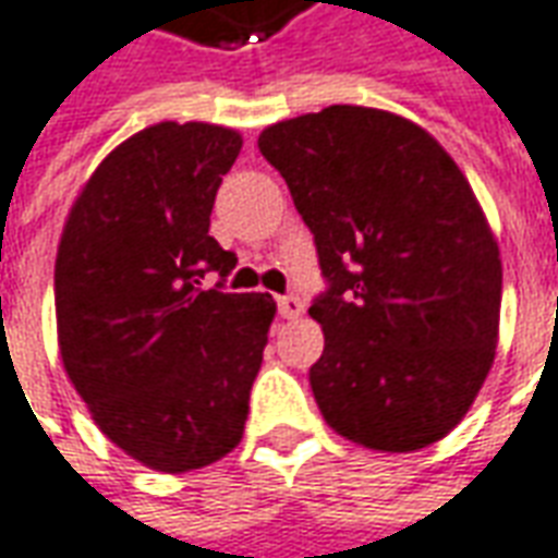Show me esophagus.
<instances>
[{"label":"esophagus","instance_id":"obj_1","mask_svg":"<svg viewBox=\"0 0 558 558\" xmlns=\"http://www.w3.org/2000/svg\"><path fill=\"white\" fill-rule=\"evenodd\" d=\"M278 307H280V317L283 319L302 317V311H305V305H302V299H299V295H280Z\"/></svg>","mask_w":558,"mask_h":558}]
</instances>
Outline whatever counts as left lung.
<instances>
[{
  "mask_svg": "<svg viewBox=\"0 0 558 558\" xmlns=\"http://www.w3.org/2000/svg\"><path fill=\"white\" fill-rule=\"evenodd\" d=\"M263 157L314 232L329 292L319 414L380 453L450 435L496 362L501 253L453 157L408 117L329 105L271 123Z\"/></svg>",
  "mask_w": 558,
  "mask_h": 558,
  "instance_id": "obj_1",
  "label": "left lung"
}]
</instances>
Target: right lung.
<instances>
[{"label":"right lung","mask_w":558,"mask_h":558,"mask_svg":"<svg viewBox=\"0 0 558 558\" xmlns=\"http://www.w3.org/2000/svg\"><path fill=\"white\" fill-rule=\"evenodd\" d=\"M239 130L162 120L120 142L62 226L53 299L62 368L93 423L162 474L239 447L275 299L205 290L239 256L208 235Z\"/></svg>","instance_id":"add662e5"}]
</instances>
